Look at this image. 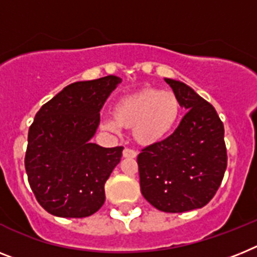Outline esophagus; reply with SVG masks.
I'll return each instance as SVG.
<instances>
[{"instance_id":"obj_1","label":"esophagus","mask_w":257,"mask_h":257,"mask_svg":"<svg viewBox=\"0 0 257 257\" xmlns=\"http://www.w3.org/2000/svg\"><path fill=\"white\" fill-rule=\"evenodd\" d=\"M122 157H124V158H136V157H137V153H136L135 150H132V149L125 148L124 150H122Z\"/></svg>"}]
</instances>
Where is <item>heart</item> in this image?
<instances>
[{
    "mask_svg": "<svg viewBox=\"0 0 257 257\" xmlns=\"http://www.w3.org/2000/svg\"><path fill=\"white\" fill-rule=\"evenodd\" d=\"M180 102L171 91L142 88L118 99L113 104V117L104 118L103 131L118 133L120 128H133V137L141 145L165 140L178 124Z\"/></svg>",
    "mask_w": 257,
    "mask_h": 257,
    "instance_id": "1",
    "label": "heart"
}]
</instances>
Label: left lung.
<instances>
[{
	"mask_svg": "<svg viewBox=\"0 0 257 257\" xmlns=\"http://www.w3.org/2000/svg\"><path fill=\"white\" fill-rule=\"evenodd\" d=\"M165 81L187 113L171 136L141 150L140 187L158 210L184 213L205 206L221 185L227 167L225 128L214 107L193 88Z\"/></svg>",
	"mask_w": 257,
	"mask_h": 257,
	"instance_id": "8db88e82",
	"label": "left lung"
}]
</instances>
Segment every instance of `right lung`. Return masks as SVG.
Returning <instances> with one entry per match:
<instances>
[{
	"instance_id": "1",
	"label": "right lung",
	"mask_w": 257,
	"mask_h": 257,
	"mask_svg": "<svg viewBox=\"0 0 257 257\" xmlns=\"http://www.w3.org/2000/svg\"><path fill=\"white\" fill-rule=\"evenodd\" d=\"M120 82L116 75L74 82L43 104L30 126L25 158L30 187L56 217L83 218L104 204V184L124 148H102L90 140Z\"/></svg>"
}]
</instances>
